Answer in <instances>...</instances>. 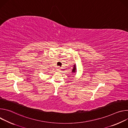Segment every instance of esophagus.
I'll return each mask as SVG.
<instances>
[{"label": "esophagus", "mask_w": 128, "mask_h": 128, "mask_svg": "<svg viewBox=\"0 0 128 128\" xmlns=\"http://www.w3.org/2000/svg\"><path fill=\"white\" fill-rule=\"evenodd\" d=\"M56 70L58 71V72H60V70H61V68L60 67H57L56 68Z\"/></svg>", "instance_id": "1"}]
</instances>
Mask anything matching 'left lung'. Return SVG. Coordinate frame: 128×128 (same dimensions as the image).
<instances>
[{
    "instance_id": "obj_1",
    "label": "left lung",
    "mask_w": 128,
    "mask_h": 128,
    "mask_svg": "<svg viewBox=\"0 0 128 128\" xmlns=\"http://www.w3.org/2000/svg\"><path fill=\"white\" fill-rule=\"evenodd\" d=\"M76 65L75 64V65H74V68H73V69L72 70V72H74V73L76 72Z\"/></svg>"
}]
</instances>
